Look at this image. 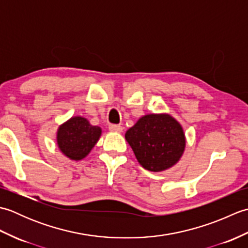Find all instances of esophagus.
Instances as JSON below:
<instances>
[{"label": "esophagus", "mask_w": 248, "mask_h": 248, "mask_svg": "<svg viewBox=\"0 0 248 248\" xmlns=\"http://www.w3.org/2000/svg\"><path fill=\"white\" fill-rule=\"evenodd\" d=\"M108 129L109 131H112V132H121V131H123V127L119 124H110Z\"/></svg>", "instance_id": "obj_1"}]
</instances>
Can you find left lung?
Masks as SVG:
<instances>
[{"instance_id":"8db88e82","label":"left lung","mask_w":248,"mask_h":248,"mask_svg":"<svg viewBox=\"0 0 248 248\" xmlns=\"http://www.w3.org/2000/svg\"><path fill=\"white\" fill-rule=\"evenodd\" d=\"M124 138L140 164L150 171L170 168L180 160L186 148L181 124L168 114L143 116Z\"/></svg>"}]
</instances>
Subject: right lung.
Listing matches in <instances>:
<instances>
[{
	"instance_id": "1",
	"label": "right lung",
	"mask_w": 248,
	"mask_h": 248,
	"mask_svg": "<svg viewBox=\"0 0 248 248\" xmlns=\"http://www.w3.org/2000/svg\"><path fill=\"white\" fill-rule=\"evenodd\" d=\"M101 128L92 125L86 118L75 116L59 127L56 134L57 145L67 157L78 161L91 152L101 136Z\"/></svg>"
}]
</instances>
